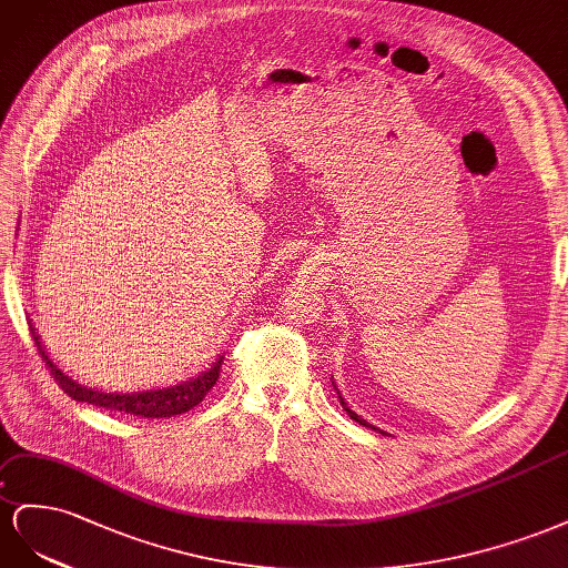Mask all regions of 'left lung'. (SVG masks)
Returning a JSON list of instances; mask_svg holds the SVG:
<instances>
[{
  "label": "left lung",
  "instance_id": "8db88e82",
  "mask_svg": "<svg viewBox=\"0 0 568 568\" xmlns=\"http://www.w3.org/2000/svg\"><path fill=\"white\" fill-rule=\"evenodd\" d=\"M339 404H343V409H345V412H347V414H349V416H352V418L356 420V424H362V426H368L364 418H359V416H356V414H354V412H352V409L347 407V404H345V399H343V397H339ZM371 428H374V426H371ZM374 430H378V428H374ZM381 433H383V430H381Z\"/></svg>",
  "mask_w": 568,
  "mask_h": 568
}]
</instances>
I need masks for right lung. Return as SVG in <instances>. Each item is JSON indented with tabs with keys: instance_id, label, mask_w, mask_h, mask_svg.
<instances>
[{
	"instance_id": "add662e5",
	"label": "right lung",
	"mask_w": 568,
	"mask_h": 568,
	"mask_svg": "<svg viewBox=\"0 0 568 568\" xmlns=\"http://www.w3.org/2000/svg\"><path fill=\"white\" fill-rule=\"evenodd\" d=\"M32 339H36L38 352L42 354L44 366L52 371V378L59 383V387L69 397L75 402H88L94 404V407H102L106 412H121L128 416H140V418H171L178 414H185L190 409L197 407V404L204 402V397L212 393V387L216 385L221 376V364L219 359L206 374L190 378L181 385L164 387V390H150V393H133V395H116V393H100V390H90L85 385H78L71 381L67 374H61V368L54 366V362L47 356V352L40 345V337L36 335V328H30Z\"/></svg>"
}]
</instances>
